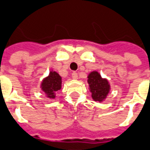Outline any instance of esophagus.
I'll use <instances>...</instances> for the list:
<instances>
[{
  "mask_svg": "<svg viewBox=\"0 0 150 150\" xmlns=\"http://www.w3.org/2000/svg\"><path fill=\"white\" fill-rule=\"evenodd\" d=\"M72 77H73V79H78V75H77V73H75V72H73V73H72Z\"/></svg>",
  "mask_w": 150,
  "mask_h": 150,
  "instance_id": "1",
  "label": "esophagus"
}]
</instances>
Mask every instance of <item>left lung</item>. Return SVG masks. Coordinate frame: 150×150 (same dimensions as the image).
I'll return each instance as SVG.
<instances>
[{
    "mask_svg": "<svg viewBox=\"0 0 150 150\" xmlns=\"http://www.w3.org/2000/svg\"><path fill=\"white\" fill-rule=\"evenodd\" d=\"M87 82L91 97L94 102L103 103L111 91V85L107 78L102 77L98 71H92L87 76Z\"/></svg>",
    "mask_w": 150,
    "mask_h": 150,
    "instance_id": "1",
    "label": "left lung"
}]
</instances>
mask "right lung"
<instances>
[{"label":"right lung","mask_w":150,"mask_h":150,"mask_svg":"<svg viewBox=\"0 0 150 150\" xmlns=\"http://www.w3.org/2000/svg\"><path fill=\"white\" fill-rule=\"evenodd\" d=\"M62 87V77L56 71L51 70L48 76L44 77L40 84V89L45 94L47 98H56V93L61 90Z\"/></svg>","instance_id":"obj_1"}]
</instances>
